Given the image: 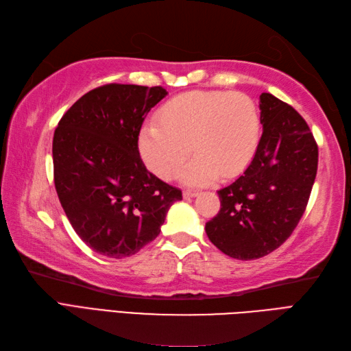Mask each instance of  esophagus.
Wrapping results in <instances>:
<instances>
[{
	"label": "esophagus",
	"instance_id": "34e87169",
	"mask_svg": "<svg viewBox=\"0 0 351 351\" xmlns=\"http://www.w3.org/2000/svg\"><path fill=\"white\" fill-rule=\"evenodd\" d=\"M197 195H198L197 191H184L183 192V197L184 198H193V197H197Z\"/></svg>",
	"mask_w": 351,
	"mask_h": 351
}]
</instances>
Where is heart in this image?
I'll return each mask as SVG.
<instances>
[{"mask_svg": "<svg viewBox=\"0 0 351 351\" xmlns=\"http://www.w3.org/2000/svg\"><path fill=\"white\" fill-rule=\"evenodd\" d=\"M260 114L254 100L237 91H188L169 99L158 123L139 132V153L156 176L169 180L192 152L182 178L193 186L234 177L251 162L260 141Z\"/></svg>", "mask_w": 351, "mask_h": 351, "instance_id": "obj_1", "label": "heart"}]
</instances>
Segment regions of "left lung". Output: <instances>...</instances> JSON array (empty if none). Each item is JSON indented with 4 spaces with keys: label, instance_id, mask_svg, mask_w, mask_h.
Wrapping results in <instances>:
<instances>
[{
    "label": "left lung",
    "instance_id": "obj_1",
    "mask_svg": "<svg viewBox=\"0 0 351 351\" xmlns=\"http://www.w3.org/2000/svg\"><path fill=\"white\" fill-rule=\"evenodd\" d=\"M263 135L234 183L217 191L221 210L206 223L210 241L231 258L256 260L291 236L317 176L318 147L306 121L270 93L260 96Z\"/></svg>",
    "mask_w": 351,
    "mask_h": 351
}]
</instances>
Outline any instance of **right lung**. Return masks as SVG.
Returning a JSON list of instances; mask_svg holds the SVG:
<instances>
[{
    "mask_svg": "<svg viewBox=\"0 0 351 351\" xmlns=\"http://www.w3.org/2000/svg\"><path fill=\"white\" fill-rule=\"evenodd\" d=\"M162 87L106 84L61 117L53 134V183L76 234L110 258H126L159 236L182 191L145 168L138 136Z\"/></svg>",
    "mask_w": 351,
    "mask_h": 351,
    "instance_id": "1",
    "label": "right lung"
}]
</instances>
